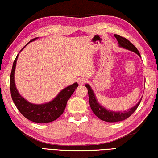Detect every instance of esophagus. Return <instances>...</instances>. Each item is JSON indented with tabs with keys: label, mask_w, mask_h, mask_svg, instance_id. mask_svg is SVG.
<instances>
[{
	"label": "esophagus",
	"mask_w": 158,
	"mask_h": 158,
	"mask_svg": "<svg viewBox=\"0 0 158 158\" xmlns=\"http://www.w3.org/2000/svg\"><path fill=\"white\" fill-rule=\"evenodd\" d=\"M86 82H87V80L86 78H85V77H80V78H78V80H77V83H78L79 85H81L85 84Z\"/></svg>",
	"instance_id": "obj_1"
}]
</instances>
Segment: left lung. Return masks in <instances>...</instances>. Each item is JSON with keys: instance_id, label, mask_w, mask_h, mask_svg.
<instances>
[{"instance_id": "8db88e82", "label": "left lung", "mask_w": 158, "mask_h": 158, "mask_svg": "<svg viewBox=\"0 0 158 158\" xmlns=\"http://www.w3.org/2000/svg\"><path fill=\"white\" fill-rule=\"evenodd\" d=\"M114 36H115L116 39H117L119 46L120 48H123L129 50L130 51L135 52L137 55H138L139 56L141 57L140 52L138 51V49L136 48V47L132 43H130L128 40L122 37V36L116 35V34H115ZM85 87L88 88L89 102H90V106L93 112L98 118H100V120L103 121H106V122L116 123L120 122V121H123L125 120V119L128 118L136 110V109L138 108V107L139 106V105H140L142 100L141 98V99L139 100V102L135 105V106L131 107V108L127 110L126 111L115 112L113 110H110L106 108V107H104L103 106H102L99 103L94 92H93V89L91 88V87L90 86V85L86 84Z\"/></svg>"}]
</instances>
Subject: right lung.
Here are the masks:
<instances>
[{
  "instance_id": "obj_1",
  "label": "right lung",
  "mask_w": 158,
  "mask_h": 158,
  "mask_svg": "<svg viewBox=\"0 0 158 158\" xmlns=\"http://www.w3.org/2000/svg\"><path fill=\"white\" fill-rule=\"evenodd\" d=\"M37 38H34L29 43L35 40ZM26 46H24V48ZM18 55L19 53L18 54L14 62H13L10 77L11 97H12L15 106L25 118L32 121V122L37 123H47L56 120L63 113L68 99L78 86L77 83H75L63 89L58 93V95L54 99H52L51 101L43 104L31 103L20 95L16 88V86H15V66H16Z\"/></svg>"
}]
</instances>
